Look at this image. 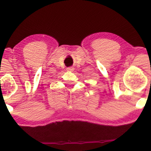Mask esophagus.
<instances>
[{
	"instance_id": "34e87169",
	"label": "esophagus",
	"mask_w": 151,
	"mask_h": 151,
	"mask_svg": "<svg viewBox=\"0 0 151 151\" xmlns=\"http://www.w3.org/2000/svg\"><path fill=\"white\" fill-rule=\"evenodd\" d=\"M74 69H75V68H74L73 67H68V68H66V70H68V71H73Z\"/></svg>"
}]
</instances>
